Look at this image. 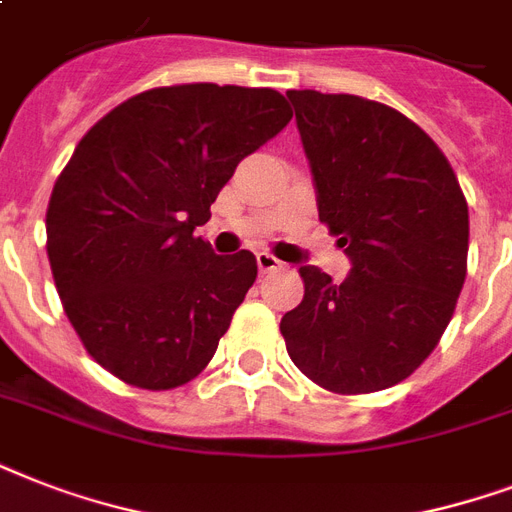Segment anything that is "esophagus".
Segmentation results:
<instances>
[{
    "label": "esophagus",
    "instance_id": "1",
    "mask_svg": "<svg viewBox=\"0 0 512 512\" xmlns=\"http://www.w3.org/2000/svg\"><path fill=\"white\" fill-rule=\"evenodd\" d=\"M281 260H276L273 255H268V252H257V268L263 273H271V271H279L281 268Z\"/></svg>",
    "mask_w": 512,
    "mask_h": 512
}]
</instances>
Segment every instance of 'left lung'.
Listing matches in <instances>:
<instances>
[{"instance_id":"left-lung-1","label":"left lung","mask_w":512,"mask_h":512,"mask_svg":"<svg viewBox=\"0 0 512 512\" xmlns=\"http://www.w3.org/2000/svg\"><path fill=\"white\" fill-rule=\"evenodd\" d=\"M319 220L350 260L335 284L303 265L281 335L300 372L335 393L406 380L436 348L468 271V201L425 132L358 95L289 90Z\"/></svg>"}]
</instances>
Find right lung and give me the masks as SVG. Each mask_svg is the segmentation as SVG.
Masks as SVG:
<instances>
[{"mask_svg": "<svg viewBox=\"0 0 512 512\" xmlns=\"http://www.w3.org/2000/svg\"><path fill=\"white\" fill-rule=\"evenodd\" d=\"M292 114L268 87L140 92L76 146L47 207V257L84 348L119 380L170 390L215 356L257 260L215 255L196 225L244 156Z\"/></svg>", "mask_w": 512, "mask_h": 512, "instance_id": "obj_1", "label": "right lung"}]
</instances>
